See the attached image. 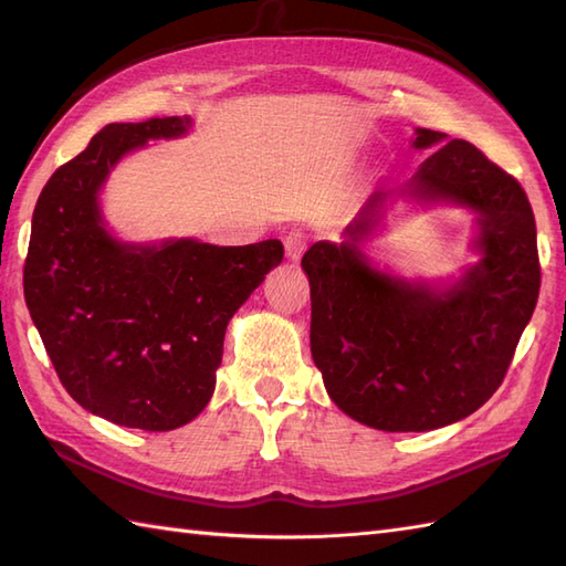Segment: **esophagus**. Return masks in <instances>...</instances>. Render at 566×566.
I'll list each match as a JSON object with an SVG mask.
<instances>
[{
	"label": "esophagus",
	"mask_w": 566,
	"mask_h": 566,
	"mask_svg": "<svg viewBox=\"0 0 566 566\" xmlns=\"http://www.w3.org/2000/svg\"><path fill=\"white\" fill-rule=\"evenodd\" d=\"M306 243H308L306 233H302V231H290V233H286V235H284V250H286V258H290L292 262L302 260L304 250H306Z\"/></svg>",
	"instance_id": "34e87169"
}]
</instances>
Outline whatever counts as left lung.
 <instances>
[{
    "label": "left lung",
    "instance_id": "obj_1",
    "mask_svg": "<svg viewBox=\"0 0 566 566\" xmlns=\"http://www.w3.org/2000/svg\"><path fill=\"white\" fill-rule=\"evenodd\" d=\"M432 150L401 195L476 213L482 252L448 290L367 262L359 243L391 191H375L343 243L306 250L311 355L343 413L387 432H423L474 413L506 377L539 294L535 216L518 179L467 140L416 128Z\"/></svg>",
    "mask_w": 566,
    "mask_h": 566
}]
</instances>
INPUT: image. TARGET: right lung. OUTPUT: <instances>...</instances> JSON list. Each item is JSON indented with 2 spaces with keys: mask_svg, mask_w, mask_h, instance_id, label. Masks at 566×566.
Returning a JSON list of instances; mask_svg holds the SVG:
<instances>
[{
  "mask_svg": "<svg viewBox=\"0 0 566 566\" xmlns=\"http://www.w3.org/2000/svg\"><path fill=\"white\" fill-rule=\"evenodd\" d=\"M189 126V116L104 126L57 167L33 209L29 314L67 394L116 426L172 430L197 418L216 387L228 321L284 258L276 238L134 245L106 231L99 189L114 165Z\"/></svg>",
  "mask_w": 566,
  "mask_h": 566,
  "instance_id": "1",
  "label": "right lung"
}]
</instances>
